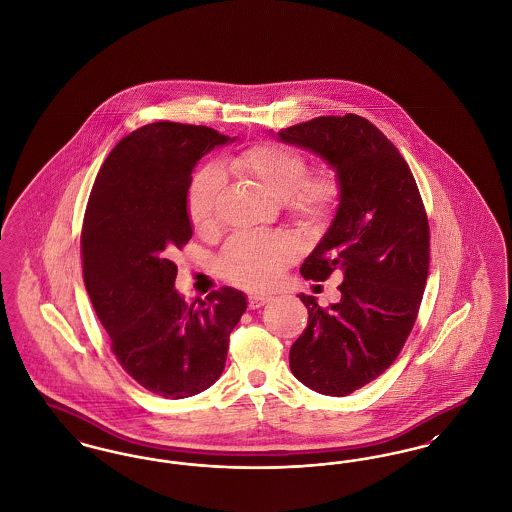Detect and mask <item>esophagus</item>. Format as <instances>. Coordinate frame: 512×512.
<instances>
[{
  "label": "esophagus",
  "mask_w": 512,
  "mask_h": 512,
  "mask_svg": "<svg viewBox=\"0 0 512 512\" xmlns=\"http://www.w3.org/2000/svg\"><path fill=\"white\" fill-rule=\"evenodd\" d=\"M268 301H270V295H265V293H253V295H249V307H251V309H259V307L267 305Z\"/></svg>",
  "instance_id": "34e87169"
}]
</instances>
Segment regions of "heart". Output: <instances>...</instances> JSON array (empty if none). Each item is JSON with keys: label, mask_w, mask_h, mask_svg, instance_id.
I'll use <instances>...</instances> for the list:
<instances>
[{"label": "heart", "mask_w": 512, "mask_h": 512, "mask_svg": "<svg viewBox=\"0 0 512 512\" xmlns=\"http://www.w3.org/2000/svg\"><path fill=\"white\" fill-rule=\"evenodd\" d=\"M307 159L290 147L257 144L222 163V172L257 186L276 201H286L288 211L299 219L322 217L338 197V180L332 172L307 174ZM222 176L207 167L197 176L188 194V215L195 230L213 232L217 226ZM295 253L292 242L280 236H240L226 245L222 255L224 274L245 288H265L276 280Z\"/></svg>", "instance_id": "heart-1"}]
</instances>
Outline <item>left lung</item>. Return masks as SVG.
I'll return each instance as SVG.
<instances>
[{
  "label": "left lung",
  "mask_w": 512,
  "mask_h": 512,
  "mask_svg": "<svg viewBox=\"0 0 512 512\" xmlns=\"http://www.w3.org/2000/svg\"><path fill=\"white\" fill-rule=\"evenodd\" d=\"M278 140L322 157L340 186L330 228L301 265L311 280L343 272L338 303L299 299L309 324L290 349L293 376L343 397L388 370L413 330L430 265V226L413 172L397 147L359 115L318 117Z\"/></svg>",
  "instance_id": "left-lung-1"
}]
</instances>
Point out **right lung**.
<instances>
[{
    "instance_id": "obj_1",
    "label": "right lung",
    "mask_w": 512,
    "mask_h": 512,
    "mask_svg": "<svg viewBox=\"0 0 512 512\" xmlns=\"http://www.w3.org/2000/svg\"><path fill=\"white\" fill-rule=\"evenodd\" d=\"M207 126L151 122L115 146L99 169L82 226L84 284L122 368L167 399L219 380L245 295L220 288L186 303L172 253L194 230L188 190L197 161L234 142Z\"/></svg>"
}]
</instances>
